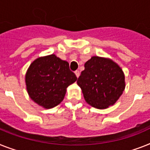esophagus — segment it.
<instances>
[{"label": "esophagus", "mask_w": 150, "mask_h": 150, "mask_svg": "<svg viewBox=\"0 0 150 150\" xmlns=\"http://www.w3.org/2000/svg\"><path fill=\"white\" fill-rule=\"evenodd\" d=\"M75 74H76V77H79L80 76V72H79V70H76V71H75Z\"/></svg>", "instance_id": "1"}]
</instances>
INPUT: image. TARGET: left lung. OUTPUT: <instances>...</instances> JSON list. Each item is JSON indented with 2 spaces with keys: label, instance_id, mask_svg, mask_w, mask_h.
<instances>
[{
  "label": "left lung",
  "instance_id": "obj_1",
  "mask_svg": "<svg viewBox=\"0 0 150 150\" xmlns=\"http://www.w3.org/2000/svg\"><path fill=\"white\" fill-rule=\"evenodd\" d=\"M83 71L78 78L86 102L100 110L116 103L124 91V73L110 58L93 56L84 64Z\"/></svg>",
  "mask_w": 150,
  "mask_h": 150
}]
</instances>
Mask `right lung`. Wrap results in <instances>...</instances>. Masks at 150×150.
I'll return each mask as SVG.
<instances>
[{
  "instance_id": "obj_1",
  "label": "right lung",
  "mask_w": 150,
  "mask_h": 150,
  "mask_svg": "<svg viewBox=\"0 0 150 150\" xmlns=\"http://www.w3.org/2000/svg\"><path fill=\"white\" fill-rule=\"evenodd\" d=\"M76 80L68 62L55 54L37 58L30 64L25 75L28 95L44 109H51L60 104L68 86Z\"/></svg>"
}]
</instances>
